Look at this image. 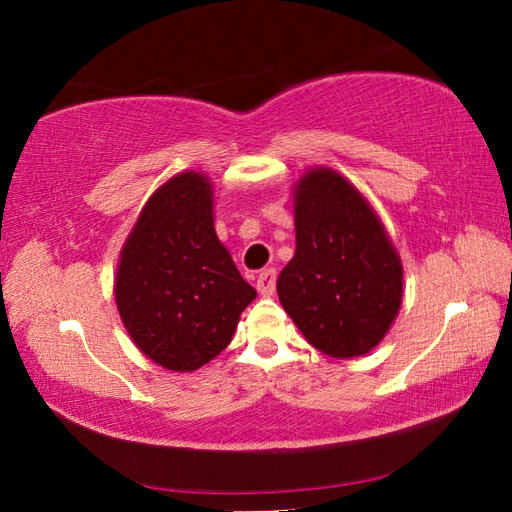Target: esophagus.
<instances>
[{"mask_svg": "<svg viewBox=\"0 0 512 512\" xmlns=\"http://www.w3.org/2000/svg\"><path fill=\"white\" fill-rule=\"evenodd\" d=\"M275 281H277L275 270L273 268H264L262 273L257 275V281H255L259 295H264V297L273 295V292H275Z\"/></svg>", "mask_w": 512, "mask_h": 512, "instance_id": "obj_1", "label": "esophagus"}]
</instances>
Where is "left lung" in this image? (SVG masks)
<instances>
[{
    "label": "left lung",
    "mask_w": 512,
    "mask_h": 512,
    "mask_svg": "<svg viewBox=\"0 0 512 512\" xmlns=\"http://www.w3.org/2000/svg\"><path fill=\"white\" fill-rule=\"evenodd\" d=\"M292 195L297 250L277 279L281 306L319 352L363 356L400 310V257L372 206L341 173H303Z\"/></svg>",
    "instance_id": "obj_1"
}]
</instances>
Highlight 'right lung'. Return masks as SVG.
<instances>
[{
	"label": "right lung",
	"mask_w": 512,
	"mask_h": 512,
	"mask_svg": "<svg viewBox=\"0 0 512 512\" xmlns=\"http://www.w3.org/2000/svg\"><path fill=\"white\" fill-rule=\"evenodd\" d=\"M114 295L138 350L171 372H193L231 343L257 292L215 235L209 178L184 171L151 195L121 250Z\"/></svg>",
	"instance_id": "right-lung-1"
}]
</instances>
